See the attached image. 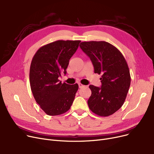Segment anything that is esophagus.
Listing matches in <instances>:
<instances>
[{
    "instance_id": "1",
    "label": "esophagus",
    "mask_w": 154,
    "mask_h": 154,
    "mask_svg": "<svg viewBox=\"0 0 154 154\" xmlns=\"http://www.w3.org/2000/svg\"><path fill=\"white\" fill-rule=\"evenodd\" d=\"M79 88H82V87H85V85H84L83 84H80V83H79Z\"/></svg>"
}]
</instances>
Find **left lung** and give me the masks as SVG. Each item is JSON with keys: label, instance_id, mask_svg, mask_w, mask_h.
<instances>
[{"label": "left lung", "instance_id": "1", "mask_svg": "<svg viewBox=\"0 0 154 154\" xmlns=\"http://www.w3.org/2000/svg\"><path fill=\"white\" fill-rule=\"evenodd\" d=\"M80 47L89 57L94 72L102 74L100 87L89 85L88 107L99 116H111L122 106L131 85L127 63L119 50L107 42H82Z\"/></svg>", "mask_w": 154, "mask_h": 154}]
</instances>
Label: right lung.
<instances>
[{"mask_svg":"<svg viewBox=\"0 0 154 154\" xmlns=\"http://www.w3.org/2000/svg\"><path fill=\"white\" fill-rule=\"evenodd\" d=\"M80 40H57L40 47L32 58L29 72L30 88L36 102L48 116L68 111L74 102L79 85L59 80L66 75L70 59Z\"/></svg>","mask_w":154,"mask_h":154,"instance_id":"obj_1","label":"right lung"}]
</instances>
